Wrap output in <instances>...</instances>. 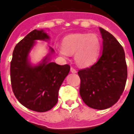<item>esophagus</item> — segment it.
Returning a JSON list of instances; mask_svg holds the SVG:
<instances>
[{"label":"esophagus","mask_w":134,"mask_h":134,"mask_svg":"<svg viewBox=\"0 0 134 134\" xmlns=\"http://www.w3.org/2000/svg\"><path fill=\"white\" fill-rule=\"evenodd\" d=\"M70 72L72 73H74V74H75V73L77 72V71L76 70L74 69V68H70Z\"/></svg>","instance_id":"esophagus-1"}]
</instances>
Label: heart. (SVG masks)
<instances>
[{
  "label": "heart",
  "instance_id": "obj_1",
  "mask_svg": "<svg viewBox=\"0 0 134 134\" xmlns=\"http://www.w3.org/2000/svg\"><path fill=\"white\" fill-rule=\"evenodd\" d=\"M101 42L97 35L76 33L66 35L62 47L58 49L59 54L66 58L74 54V60L80 67H88L95 63L100 54Z\"/></svg>",
  "mask_w": 134,
  "mask_h": 134
}]
</instances>
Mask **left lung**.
I'll return each mask as SVG.
<instances>
[{
	"label": "left lung",
	"instance_id": "8db88e82",
	"mask_svg": "<svg viewBox=\"0 0 134 134\" xmlns=\"http://www.w3.org/2000/svg\"><path fill=\"white\" fill-rule=\"evenodd\" d=\"M103 39L100 56L90 68L78 72L80 94L88 107L106 109L118 102L127 76L124 48L108 31L99 27Z\"/></svg>",
	"mask_w": 134,
	"mask_h": 134
}]
</instances>
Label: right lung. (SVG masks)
Segmentation results:
<instances>
[{
  "instance_id": "obj_1",
  "label": "right lung",
  "mask_w": 134,
  "mask_h": 134,
  "mask_svg": "<svg viewBox=\"0 0 134 134\" xmlns=\"http://www.w3.org/2000/svg\"><path fill=\"white\" fill-rule=\"evenodd\" d=\"M50 39L44 29L32 31L15 46L10 62V80L14 94L23 106L37 112H46L58 102V91L70 70L69 65L51 62L54 49L36 64L31 63L30 53L38 40Z\"/></svg>"
}]
</instances>
